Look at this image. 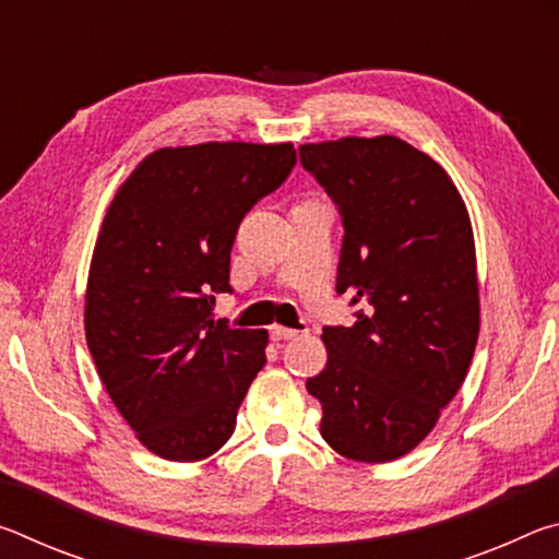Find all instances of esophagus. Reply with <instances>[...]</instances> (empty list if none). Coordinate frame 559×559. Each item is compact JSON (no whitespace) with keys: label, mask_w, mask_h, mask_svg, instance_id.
Returning a JSON list of instances; mask_svg holds the SVG:
<instances>
[{"label":"esophagus","mask_w":559,"mask_h":559,"mask_svg":"<svg viewBox=\"0 0 559 559\" xmlns=\"http://www.w3.org/2000/svg\"><path fill=\"white\" fill-rule=\"evenodd\" d=\"M271 337L276 340V343H286V340H296L298 337V330H290V328H283V325H273L271 328Z\"/></svg>","instance_id":"obj_1"}]
</instances>
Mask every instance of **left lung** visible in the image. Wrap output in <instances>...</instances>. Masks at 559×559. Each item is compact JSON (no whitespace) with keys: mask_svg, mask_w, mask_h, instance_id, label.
<instances>
[{"mask_svg":"<svg viewBox=\"0 0 559 559\" xmlns=\"http://www.w3.org/2000/svg\"><path fill=\"white\" fill-rule=\"evenodd\" d=\"M343 219L337 296L355 323L325 325V370L306 382L340 456L384 463L433 429L478 340L471 219L459 189L400 138L300 145Z\"/></svg>","mask_w":559,"mask_h":559,"instance_id":"8db88e82","label":"left lung"}]
</instances>
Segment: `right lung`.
I'll return each mask as SVG.
<instances>
[{
	"label": "right lung",
	"instance_id": "add662e5",
	"mask_svg": "<svg viewBox=\"0 0 559 559\" xmlns=\"http://www.w3.org/2000/svg\"><path fill=\"white\" fill-rule=\"evenodd\" d=\"M296 167L290 143L157 150L103 219L86 293L98 374L138 439L169 461L219 451L266 365V330L214 320L231 293V246L246 214Z\"/></svg>",
	"mask_w": 559,
	"mask_h": 559
}]
</instances>
